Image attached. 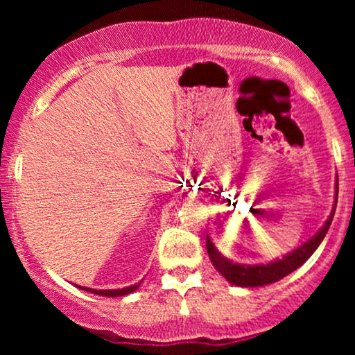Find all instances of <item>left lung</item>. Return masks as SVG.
Returning a JSON list of instances; mask_svg holds the SVG:
<instances>
[{
  "mask_svg": "<svg viewBox=\"0 0 355 355\" xmlns=\"http://www.w3.org/2000/svg\"><path fill=\"white\" fill-rule=\"evenodd\" d=\"M337 193H339V182H337L336 185V203H334L332 214L329 215L324 227H322L311 240H307L304 245L292 250L291 254L282 257V259H277L270 263H257V266H245V263L232 262L227 257L220 254L217 247H215L214 243H211V240L207 237V252H209L211 263H214V267L217 268L220 274L225 277L232 285H239V287H260V285L274 284L277 280L284 279L285 275L292 274V272L302 266L305 260L317 250V247L320 245L325 234H327L329 227H331L334 214H336Z\"/></svg>",
  "mask_w": 355,
  "mask_h": 355,
  "instance_id": "1",
  "label": "left lung"
}]
</instances>
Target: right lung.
I'll return each instance as SVG.
<instances>
[{
    "instance_id": "add662e5",
    "label": "right lung",
    "mask_w": 355,
    "mask_h": 355,
    "mask_svg": "<svg viewBox=\"0 0 355 355\" xmlns=\"http://www.w3.org/2000/svg\"><path fill=\"white\" fill-rule=\"evenodd\" d=\"M78 287H80V285H78ZM138 287H140V282L135 284V285H130V287L113 288V291H96V288H88V287H80V288H81V291L92 292V294H96V295H103V297H121V295L132 294V292H135Z\"/></svg>"
}]
</instances>
